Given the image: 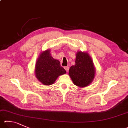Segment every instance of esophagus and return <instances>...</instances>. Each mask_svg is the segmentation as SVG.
Wrapping results in <instances>:
<instances>
[{
	"mask_svg": "<svg viewBox=\"0 0 128 128\" xmlns=\"http://www.w3.org/2000/svg\"><path fill=\"white\" fill-rule=\"evenodd\" d=\"M64 69H66V72H68L69 71V67L68 66H66L64 67Z\"/></svg>",
	"mask_w": 128,
	"mask_h": 128,
	"instance_id": "34e87169",
	"label": "esophagus"
}]
</instances>
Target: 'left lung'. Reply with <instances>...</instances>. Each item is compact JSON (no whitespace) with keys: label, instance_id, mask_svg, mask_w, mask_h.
<instances>
[{"label":"left lung","instance_id":"obj_1","mask_svg":"<svg viewBox=\"0 0 128 128\" xmlns=\"http://www.w3.org/2000/svg\"><path fill=\"white\" fill-rule=\"evenodd\" d=\"M95 74L96 68L91 57L87 52L78 51L75 65L69 70V76L74 84L80 88L87 87L92 82Z\"/></svg>","mask_w":128,"mask_h":128}]
</instances>
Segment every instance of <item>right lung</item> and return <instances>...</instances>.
<instances>
[{
	"label": "right lung",
	"instance_id": "obj_1",
	"mask_svg": "<svg viewBox=\"0 0 128 128\" xmlns=\"http://www.w3.org/2000/svg\"><path fill=\"white\" fill-rule=\"evenodd\" d=\"M66 73L59 60L52 56L50 49L44 51L39 55L34 67V74L42 84L45 86L54 84L58 76Z\"/></svg>",
	"mask_w": 128,
	"mask_h": 128
}]
</instances>
